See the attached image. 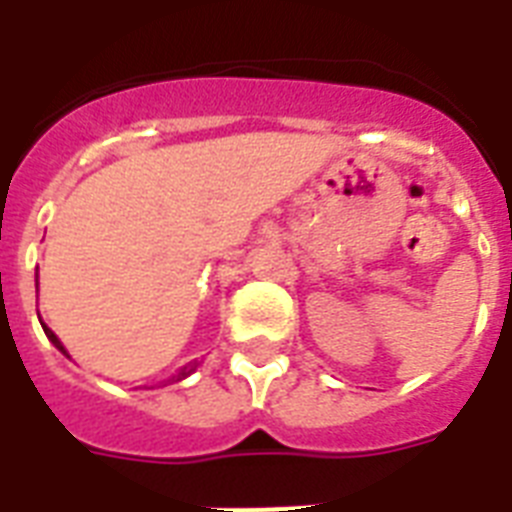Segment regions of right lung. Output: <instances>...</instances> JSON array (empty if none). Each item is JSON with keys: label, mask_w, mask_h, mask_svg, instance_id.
Wrapping results in <instances>:
<instances>
[{"label": "right lung", "mask_w": 512, "mask_h": 512, "mask_svg": "<svg viewBox=\"0 0 512 512\" xmlns=\"http://www.w3.org/2000/svg\"><path fill=\"white\" fill-rule=\"evenodd\" d=\"M42 329H44V335L50 337V342H52V345H55V348H58L60 353H66V348H63V342L58 340V335H55V332H52L50 327H44V324H42ZM193 369H196V364H188V366H183V369H180V372H177L175 377H172V382H177V380H185V377H188V374H191Z\"/></svg>", "instance_id": "add662e5"}]
</instances>
